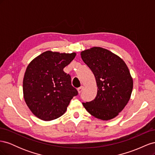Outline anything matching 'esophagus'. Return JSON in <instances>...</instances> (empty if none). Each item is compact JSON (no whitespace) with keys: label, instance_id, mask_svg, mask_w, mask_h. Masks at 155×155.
Instances as JSON below:
<instances>
[{"label":"esophagus","instance_id":"1","mask_svg":"<svg viewBox=\"0 0 155 155\" xmlns=\"http://www.w3.org/2000/svg\"><path fill=\"white\" fill-rule=\"evenodd\" d=\"M83 88H84V87H83V86H81L80 87L78 88V93H79V94H81V92H82V91H83Z\"/></svg>","mask_w":155,"mask_h":155}]
</instances>
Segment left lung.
<instances>
[{
	"mask_svg": "<svg viewBox=\"0 0 155 155\" xmlns=\"http://www.w3.org/2000/svg\"><path fill=\"white\" fill-rule=\"evenodd\" d=\"M81 55L94 75L97 87L95 99L83 105L98 119L114 118L124 109L132 93L133 81L128 67L118 56L100 47L83 51Z\"/></svg>",
	"mask_w": 155,
	"mask_h": 155,
	"instance_id": "obj_1",
	"label": "left lung"
}]
</instances>
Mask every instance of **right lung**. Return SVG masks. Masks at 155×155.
<instances>
[{
    "instance_id": "obj_1",
    "label": "right lung",
    "mask_w": 155,
    "mask_h": 155,
    "mask_svg": "<svg viewBox=\"0 0 155 155\" xmlns=\"http://www.w3.org/2000/svg\"><path fill=\"white\" fill-rule=\"evenodd\" d=\"M76 53L60 54L46 51L28 66L23 79V94L32 113L45 121L62 116L78 92L71 77L63 71Z\"/></svg>"
}]
</instances>
